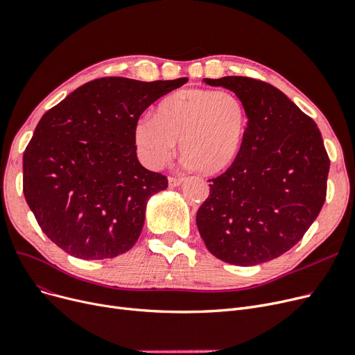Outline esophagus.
I'll use <instances>...</instances> for the list:
<instances>
[{"label":"esophagus","instance_id":"34e87169","mask_svg":"<svg viewBox=\"0 0 355 355\" xmlns=\"http://www.w3.org/2000/svg\"><path fill=\"white\" fill-rule=\"evenodd\" d=\"M181 182H182V178H178V177H169V178H168V186L171 187V189L178 187Z\"/></svg>","mask_w":355,"mask_h":355}]
</instances>
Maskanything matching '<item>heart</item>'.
<instances>
[{"mask_svg": "<svg viewBox=\"0 0 355 355\" xmlns=\"http://www.w3.org/2000/svg\"><path fill=\"white\" fill-rule=\"evenodd\" d=\"M248 110L230 91L182 88L162 98L150 120L135 126L137 152L149 168H159L173 158L175 144L190 166L205 175L220 174L242 150Z\"/></svg>", "mask_w": 355, "mask_h": 355, "instance_id": "1", "label": "heart"}]
</instances>
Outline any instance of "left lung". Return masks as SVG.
Instances as JSON below:
<instances>
[{
  "label": "left lung",
  "mask_w": 355,
  "mask_h": 355,
  "mask_svg": "<svg viewBox=\"0 0 355 355\" xmlns=\"http://www.w3.org/2000/svg\"><path fill=\"white\" fill-rule=\"evenodd\" d=\"M238 94L248 129L238 159L211 178L196 222L227 264L257 266L291 250L325 203L329 158L316 123L286 94L248 76L203 80Z\"/></svg>",
  "instance_id": "left-lung-1"
}]
</instances>
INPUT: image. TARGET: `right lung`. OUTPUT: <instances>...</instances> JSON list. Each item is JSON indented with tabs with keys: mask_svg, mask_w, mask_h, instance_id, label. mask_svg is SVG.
Listing matches in <instances>:
<instances>
[{
	"mask_svg": "<svg viewBox=\"0 0 355 355\" xmlns=\"http://www.w3.org/2000/svg\"><path fill=\"white\" fill-rule=\"evenodd\" d=\"M186 83L105 76L42 116L23 155V193L60 250L105 259L136 243L148 200L168 180L137 159L135 126L152 103Z\"/></svg>",
	"mask_w": 355,
	"mask_h": 355,
	"instance_id": "1",
	"label": "right lung"
}]
</instances>
